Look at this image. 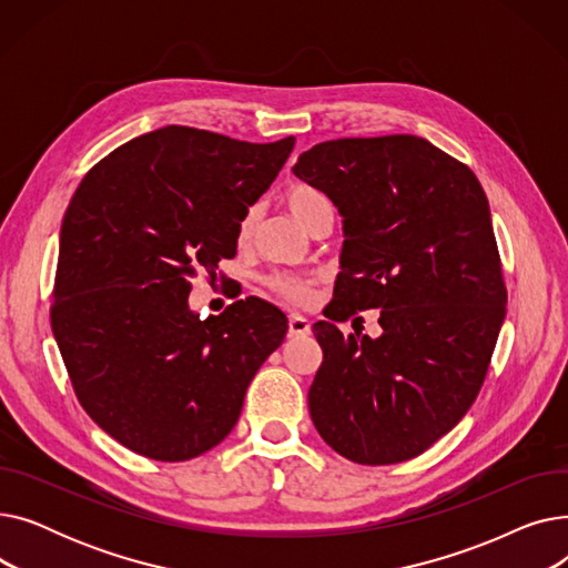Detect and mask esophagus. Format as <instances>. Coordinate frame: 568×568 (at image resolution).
<instances>
[{"label": "esophagus", "instance_id": "obj_1", "mask_svg": "<svg viewBox=\"0 0 568 568\" xmlns=\"http://www.w3.org/2000/svg\"><path fill=\"white\" fill-rule=\"evenodd\" d=\"M287 334L290 338H300V336H308L311 334V322L302 315H290L287 322Z\"/></svg>", "mask_w": 568, "mask_h": 568}]
</instances>
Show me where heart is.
<instances>
[{
    "label": "heart",
    "mask_w": 568,
    "mask_h": 568,
    "mask_svg": "<svg viewBox=\"0 0 568 568\" xmlns=\"http://www.w3.org/2000/svg\"><path fill=\"white\" fill-rule=\"evenodd\" d=\"M285 204L292 212V216L304 225H308L313 221V216L317 212H322V209L332 206L329 197H326L320 189H313V186L290 189L285 193ZM255 221H257V212H255V209H248V212L242 216V221H239V242H242V244L248 242V236L253 234V227H255ZM313 285H315V281L308 278V276L281 274V276L268 278V287H272L283 302H287L292 306L311 304Z\"/></svg>",
    "instance_id": "obj_1"
}]
</instances>
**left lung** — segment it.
Here are the masks:
<instances>
[{
	"mask_svg": "<svg viewBox=\"0 0 568 568\" xmlns=\"http://www.w3.org/2000/svg\"><path fill=\"white\" fill-rule=\"evenodd\" d=\"M292 170L338 206L347 236L329 322L313 324L311 419L352 463L416 458L479 396L506 315L488 197L416 135L320 142ZM371 307L379 339L339 334L336 321Z\"/></svg>",
	"mask_w": 568,
	"mask_h": 568,
	"instance_id": "1",
	"label": "left lung"
}]
</instances>
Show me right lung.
<instances>
[{
  "mask_svg": "<svg viewBox=\"0 0 568 568\" xmlns=\"http://www.w3.org/2000/svg\"><path fill=\"white\" fill-rule=\"evenodd\" d=\"M294 138L253 144L165 126L80 182L59 234L52 334L84 412L126 449L191 460L227 437L287 317L255 296L200 320L191 278L236 255L239 221Z\"/></svg>",
  "mask_w": 568,
  "mask_h": 568,
  "instance_id": "right-lung-1",
  "label": "right lung"
}]
</instances>
